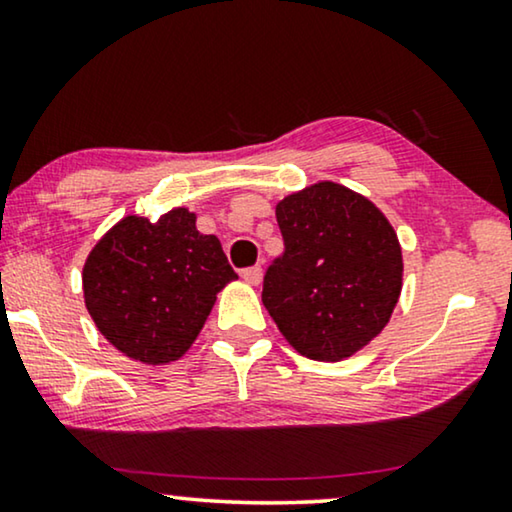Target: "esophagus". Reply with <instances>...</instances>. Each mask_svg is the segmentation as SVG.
<instances>
[{
  "label": "esophagus",
  "mask_w": 512,
  "mask_h": 512,
  "mask_svg": "<svg viewBox=\"0 0 512 512\" xmlns=\"http://www.w3.org/2000/svg\"><path fill=\"white\" fill-rule=\"evenodd\" d=\"M242 279L247 284H251V286H258L261 284V279H263V270H261V265H254V268H247V270H242Z\"/></svg>",
  "instance_id": "esophagus-1"
}]
</instances>
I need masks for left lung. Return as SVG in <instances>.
<instances>
[{
    "instance_id": "obj_1",
    "label": "left lung",
    "mask_w": 512,
    "mask_h": 512,
    "mask_svg": "<svg viewBox=\"0 0 512 512\" xmlns=\"http://www.w3.org/2000/svg\"><path fill=\"white\" fill-rule=\"evenodd\" d=\"M275 216L284 254L265 272V310L298 354L349 359L382 333L401 298L394 226L366 195L335 181L286 195Z\"/></svg>"
}]
</instances>
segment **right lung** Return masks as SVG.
<instances>
[{"label": "right lung", "mask_w": 512, "mask_h": 512, "mask_svg": "<svg viewBox=\"0 0 512 512\" xmlns=\"http://www.w3.org/2000/svg\"><path fill=\"white\" fill-rule=\"evenodd\" d=\"M174 207L158 221L128 214L100 237L83 265V300L97 331L146 366L184 356L237 279L221 242Z\"/></svg>", "instance_id": "1"}]
</instances>
